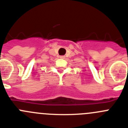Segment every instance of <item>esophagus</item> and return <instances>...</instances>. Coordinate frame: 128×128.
<instances>
[{"instance_id":"esophagus-1","label":"esophagus","mask_w":128,"mask_h":128,"mask_svg":"<svg viewBox=\"0 0 128 128\" xmlns=\"http://www.w3.org/2000/svg\"><path fill=\"white\" fill-rule=\"evenodd\" d=\"M60 58L61 59H65V56H60Z\"/></svg>"}]
</instances>
